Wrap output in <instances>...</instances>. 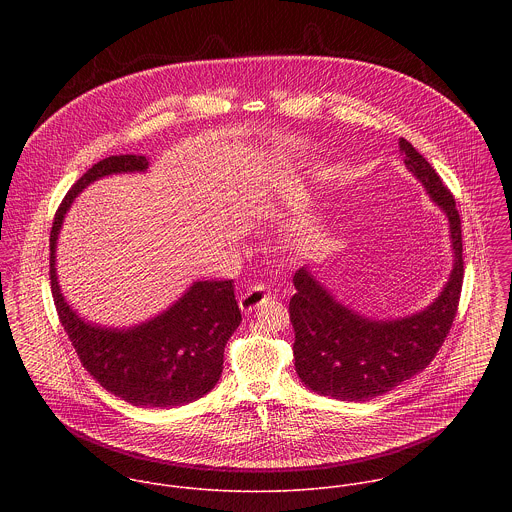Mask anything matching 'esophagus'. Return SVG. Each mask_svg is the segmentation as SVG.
Segmentation results:
<instances>
[{"label": "esophagus", "instance_id": "1", "mask_svg": "<svg viewBox=\"0 0 512 512\" xmlns=\"http://www.w3.org/2000/svg\"><path fill=\"white\" fill-rule=\"evenodd\" d=\"M270 290L264 286V284H256V286H252V288H248L246 292L240 295V299H238V305H240V309L244 311V313H250V311H254L256 307H260L262 303H266L268 299H270Z\"/></svg>", "mask_w": 512, "mask_h": 512}]
</instances>
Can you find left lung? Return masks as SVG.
I'll return each mask as SVG.
<instances>
[{"instance_id": "obj_1", "label": "left lung", "mask_w": 512, "mask_h": 512, "mask_svg": "<svg viewBox=\"0 0 512 512\" xmlns=\"http://www.w3.org/2000/svg\"><path fill=\"white\" fill-rule=\"evenodd\" d=\"M400 151L406 167L449 220L453 270L436 301L426 309L400 319L376 321L337 301L307 268H299L293 276L297 292L290 299L293 359L301 382L321 396L365 402L386 394L434 361L457 313L463 286V242L455 199L426 157L404 138H400Z\"/></svg>"}]
</instances>
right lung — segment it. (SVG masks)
Masks as SVG:
<instances>
[{
    "label": "right lung",
    "mask_w": 512,
    "mask_h": 512,
    "mask_svg": "<svg viewBox=\"0 0 512 512\" xmlns=\"http://www.w3.org/2000/svg\"><path fill=\"white\" fill-rule=\"evenodd\" d=\"M144 155H110L94 163L63 199L51 228V292L59 319L82 366L114 396L142 408H173L195 402L219 382L224 345L242 315L234 282H193L169 309L146 323L112 329L84 321L65 301L57 280V238L67 211L82 189L114 173H142Z\"/></svg>",
    "instance_id": "obj_1"
}]
</instances>
